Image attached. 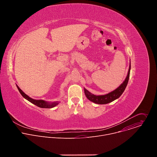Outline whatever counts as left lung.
Listing matches in <instances>:
<instances>
[{
    "instance_id": "obj_1",
    "label": "left lung",
    "mask_w": 157,
    "mask_h": 157,
    "mask_svg": "<svg viewBox=\"0 0 157 157\" xmlns=\"http://www.w3.org/2000/svg\"><path fill=\"white\" fill-rule=\"evenodd\" d=\"M130 65L128 71L127 75L125 79V80L123 81V82L113 91H111L108 94H104V95H94L92 94L91 93L87 91L86 89H84V94L86 96V98L91 102H93L94 103L98 104H105L110 103L115 101L116 99H118L124 93L125 91V87L127 85L128 79H129V76H130Z\"/></svg>"
}]
</instances>
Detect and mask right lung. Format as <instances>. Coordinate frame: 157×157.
<instances>
[{"instance_id": "1", "label": "right lung", "mask_w": 157, "mask_h": 157, "mask_svg": "<svg viewBox=\"0 0 157 157\" xmlns=\"http://www.w3.org/2000/svg\"><path fill=\"white\" fill-rule=\"evenodd\" d=\"M17 89H18V91L20 92V93L21 94V95L23 96L25 99L28 100L29 102H30L31 103L35 104V105L41 107V108H53L55 106H56L58 104H59L58 101H56V102H48L46 101H44V100H37V99H34L31 98L30 97H29L28 95H27L24 92H23V91L21 90V89L16 84Z\"/></svg>"}]
</instances>
